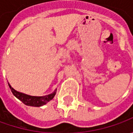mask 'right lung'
<instances>
[{"label":"right lung","instance_id":"right-lung-1","mask_svg":"<svg viewBox=\"0 0 133 133\" xmlns=\"http://www.w3.org/2000/svg\"><path fill=\"white\" fill-rule=\"evenodd\" d=\"M9 87L11 89L12 94L20 101H21L24 104L27 106H32V107H41L43 105L46 104L47 102L52 99L54 96L56 94V90L54 91L52 94L47 95L45 96H31L28 95L23 94L21 92H19L18 91L15 90L10 84L8 83Z\"/></svg>","mask_w":133,"mask_h":133}]
</instances>
